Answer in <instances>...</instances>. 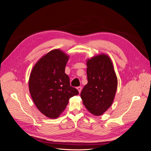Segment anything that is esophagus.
Here are the masks:
<instances>
[{
  "mask_svg": "<svg viewBox=\"0 0 151 151\" xmlns=\"http://www.w3.org/2000/svg\"><path fill=\"white\" fill-rule=\"evenodd\" d=\"M77 90H78L79 93H80L81 91V86H78V87H77Z\"/></svg>",
  "mask_w": 151,
  "mask_h": 151,
  "instance_id": "obj_1",
  "label": "esophagus"
}]
</instances>
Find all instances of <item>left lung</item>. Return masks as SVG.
<instances>
[{
  "label": "left lung",
  "instance_id": "8db88e82",
  "mask_svg": "<svg viewBox=\"0 0 151 151\" xmlns=\"http://www.w3.org/2000/svg\"><path fill=\"white\" fill-rule=\"evenodd\" d=\"M87 83L81 92L86 109L96 116L103 114L112 104L117 88V78L112 62L105 55L87 61Z\"/></svg>",
  "mask_w": 151,
  "mask_h": 151
}]
</instances>
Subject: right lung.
Listing matches in <instances>:
<instances>
[{"instance_id": "obj_1", "label": "right lung", "mask_w": 151, "mask_h": 151, "mask_svg": "<svg viewBox=\"0 0 151 151\" xmlns=\"http://www.w3.org/2000/svg\"><path fill=\"white\" fill-rule=\"evenodd\" d=\"M69 56L60 50H52L34 66L29 80V88L34 103L41 112L56 119L65 109L71 97L79 93L70 85L65 73Z\"/></svg>"}]
</instances>
